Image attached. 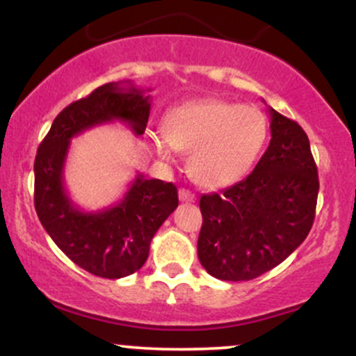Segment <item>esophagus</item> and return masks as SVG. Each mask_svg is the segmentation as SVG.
I'll use <instances>...</instances> for the list:
<instances>
[{"mask_svg":"<svg viewBox=\"0 0 356 356\" xmlns=\"http://www.w3.org/2000/svg\"><path fill=\"white\" fill-rule=\"evenodd\" d=\"M179 199H181V202H194L195 201V195L192 194L191 191L181 189V191H179Z\"/></svg>","mask_w":356,"mask_h":356,"instance_id":"esophagus-1","label":"esophagus"}]
</instances>
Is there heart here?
Instances as JSON below:
<instances>
[{"label":"heart","instance_id":"b5f03b06","mask_svg":"<svg viewBox=\"0 0 356 356\" xmlns=\"http://www.w3.org/2000/svg\"><path fill=\"white\" fill-rule=\"evenodd\" d=\"M162 134L150 138L159 157L172 161V149L189 154L187 169L194 182L219 189L249 172L266 142L268 122L254 105L206 99L170 110Z\"/></svg>","mask_w":356,"mask_h":356}]
</instances>
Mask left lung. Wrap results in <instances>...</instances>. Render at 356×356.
I'll list each match as a JSON object with an SVG mask.
<instances>
[{"mask_svg": "<svg viewBox=\"0 0 356 356\" xmlns=\"http://www.w3.org/2000/svg\"><path fill=\"white\" fill-rule=\"evenodd\" d=\"M271 142L251 174L199 202V261L222 281L264 275L306 239L314 220L318 169L305 130L269 108Z\"/></svg>", "mask_w": 356, "mask_h": 356, "instance_id": "8db88e82", "label": "left lung"}]
</instances>
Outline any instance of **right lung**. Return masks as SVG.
<instances>
[{"label":"right lung","mask_w":356,"mask_h":356,"mask_svg":"<svg viewBox=\"0 0 356 356\" xmlns=\"http://www.w3.org/2000/svg\"><path fill=\"white\" fill-rule=\"evenodd\" d=\"M149 113L145 90L132 81L105 83L61 110L35 159V209L44 231L73 263L107 280L144 266L154 234L179 206L177 189L172 182L137 174L120 201L83 211L65 187V162L72 138L85 130L118 120L140 137Z\"/></svg>","instance_id":"obj_1"}]
</instances>
